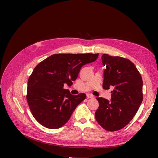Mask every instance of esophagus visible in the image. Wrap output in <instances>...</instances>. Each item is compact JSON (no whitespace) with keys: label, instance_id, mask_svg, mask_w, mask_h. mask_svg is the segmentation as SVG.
Instances as JSON below:
<instances>
[{"label":"esophagus","instance_id":"34e87169","mask_svg":"<svg viewBox=\"0 0 158 158\" xmlns=\"http://www.w3.org/2000/svg\"><path fill=\"white\" fill-rule=\"evenodd\" d=\"M86 97H87L88 98H94V96L93 95L90 94H88L86 95Z\"/></svg>","mask_w":158,"mask_h":158}]
</instances>
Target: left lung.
I'll return each mask as SVG.
<instances>
[{
    "label": "left lung",
    "instance_id": "1",
    "mask_svg": "<svg viewBox=\"0 0 158 158\" xmlns=\"http://www.w3.org/2000/svg\"><path fill=\"white\" fill-rule=\"evenodd\" d=\"M104 71L102 87L111 91V101L98 97L95 119L104 129L116 131L133 118L143 101V81L133 63L119 56H102Z\"/></svg>",
    "mask_w": 158,
    "mask_h": 158
}]
</instances>
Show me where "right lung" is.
<instances>
[{"mask_svg": "<svg viewBox=\"0 0 158 158\" xmlns=\"http://www.w3.org/2000/svg\"><path fill=\"white\" fill-rule=\"evenodd\" d=\"M98 56L90 53L53 54L37 64L28 79L27 101L41 125L58 129L69 121L86 95H71L64 85L71 86L82 66L95 61Z\"/></svg>", "mask_w": 158, "mask_h": 158, "instance_id": "obj_1", "label": "right lung"}]
</instances>
